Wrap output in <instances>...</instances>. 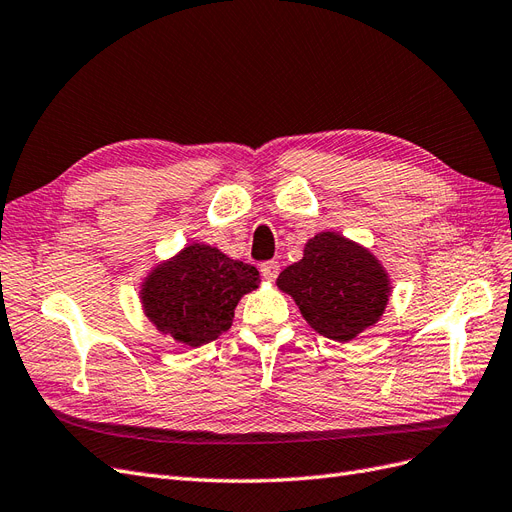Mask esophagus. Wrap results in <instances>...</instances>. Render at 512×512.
I'll return each instance as SVG.
<instances>
[{"label": "esophagus", "mask_w": 512, "mask_h": 512, "mask_svg": "<svg viewBox=\"0 0 512 512\" xmlns=\"http://www.w3.org/2000/svg\"><path fill=\"white\" fill-rule=\"evenodd\" d=\"M260 273H262V277H265V280H275L277 277V273H280V262L277 260H267V262H262L260 265Z\"/></svg>", "instance_id": "34e87169"}]
</instances>
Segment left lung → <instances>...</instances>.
I'll return each instance as SVG.
<instances>
[{"mask_svg":"<svg viewBox=\"0 0 512 512\" xmlns=\"http://www.w3.org/2000/svg\"><path fill=\"white\" fill-rule=\"evenodd\" d=\"M309 327L335 342H350L374 327L389 303L391 280L367 247L339 232H318L303 258L277 277Z\"/></svg>","mask_w":512,"mask_h":512,"instance_id":"obj_1","label":"left lung"}]
</instances>
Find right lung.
<instances>
[{"label":"right lung","instance_id":"right-lung-1","mask_svg":"<svg viewBox=\"0 0 512 512\" xmlns=\"http://www.w3.org/2000/svg\"><path fill=\"white\" fill-rule=\"evenodd\" d=\"M258 284L256 267L218 247L192 243L151 269L141 284V303L160 333L198 348L230 329L237 303Z\"/></svg>","mask_w":512,"mask_h":512}]
</instances>
